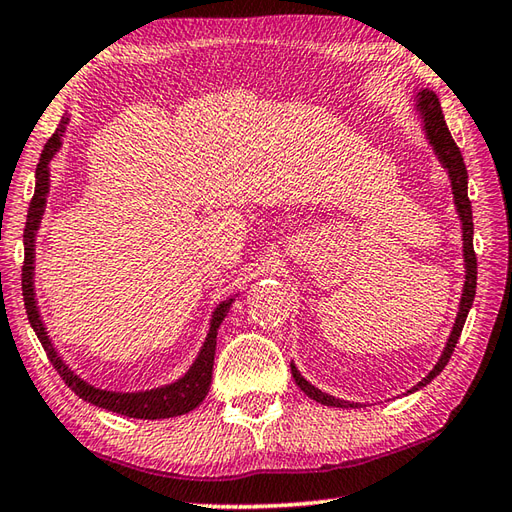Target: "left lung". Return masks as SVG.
I'll list each match as a JSON object with an SVG mask.
<instances>
[{
  "instance_id": "obj_1",
  "label": "left lung",
  "mask_w": 512,
  "mask_h": 512,
  "mask_svg": "<svg viewBox=\"0 0 512 512\" xmlns=\"http://www.w3.org/2000/svg\"><path fill=\"white\" fill-rule=\"evenodd\" d=\"M417 110H420L422 119H424L426 137H429V143L433 145L437 159L442 161V165L448 170V179H451L455 207H457V212H460V221H462L466 283H464V294H462V300H460V311H457L455 325H453L451 336H448L442 358L437 360L433 371L426 375L422 382H417L409 393L426 387V384H429L435 378V375L442 373V369L446 367V362L451 360L453 351H455V344L462 336L468 309H471L473 300H475V287H477V256H475V249H473V210H471V201H468V172H466V165H464V159H462V152H460V148H457V143L453 141L451 132H448V125L444 121L440 101H437L433 90L417 92ZM291 375H294V380H296L298 387L302 389V393H307L311 400H316V402L325 404V406H340V409H351V406H358L353 402L338 400V398H333V395L322 393L320 389L314 387V384H309L305 378H302L294 364H291Z\"/></svg>"
}]
</instances>
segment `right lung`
<instances>
[{
	"label": "right lung",
	"mask_w": 512,
	"mask_h": 512,
	"mask_svg": "<svg viewBox=\"0 0 512 512\" xmlns=\"http://www.w3.org/2000/svg\"><path fill=\"white\" fill-rule=\"evenodd\" d=\"M68 119L59 123L55 134L46 141L44 150H41L37 172H35V196L30 201L28 216H26V229H24V267H22V294H24V307L30 320V327L35 329L37 338L44 347L48 360L52 367L61 375L68 387L75 391L81 400H86L101 409L119 413L125 417H137V420H163V417H176L183 413L194 411L198 404L205 400L207 391H210L212 384V369H214V353H216V333L221 327L223 318L227 316L229 305H232L234 298H229L216 307L212 316L210 333L203 342V349L198 353V358L190 367L181 380H176L168 387L152 389V391H139V393H117V391H103L92 387L86 380H81L77 373H72L68 364L57 356L55 347L46 333L44 322L39 318L37 300H35V285H33V271H35V236L41 223V214H44L46 207V194H48V181H50V168L48 163L52 156L57 154L61 148V132L66 130Z\"/></svg>",
	"instance_id": "1"
}]
</instances>
